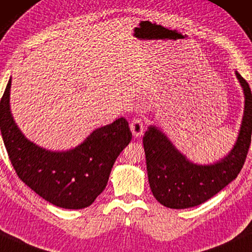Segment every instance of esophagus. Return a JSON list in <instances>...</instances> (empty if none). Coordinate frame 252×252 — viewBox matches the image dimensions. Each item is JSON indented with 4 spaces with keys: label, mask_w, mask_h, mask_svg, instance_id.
Here are the masks:
<instances>
[{
    "label": "esophagus",
    "mask_w": 252,
    "mask_h": 252,
    "mask_svg": "<svg viewBox=\"0 0 252 252\" xmlns=\"http://www.w3.org/2000/svg\"><path fill=\"white\" fill-rule=\"evenodd\" d=\"M130 129H131V131H132L133 136L140 137L141 134H142V132H144V129H145L144 121H142V120L139 119V118L131 120Z\"/></svg>",
    "instance_id": "esophagus-1"
}]
</instances>
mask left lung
<instances>
[{"label": "left lung", "instance_id": "8db88e82", "mask_svg": "<svg viewBox=\"0 0 252 252\" xmlns=\"http://www.w3.org/2000/svg\"><path fill=\"white\" fill-rule=\"evenodd\" d=\"M246 96L245 115L238 140L220 162L210 165L190 163L155 126L144 136L149 186L156 200L165 207H194L215 196L238 176L251 144L252 94L249 84L236 72Z\"/></svg>", "mask_w": 252, "mask_h": 252}]
</instances>
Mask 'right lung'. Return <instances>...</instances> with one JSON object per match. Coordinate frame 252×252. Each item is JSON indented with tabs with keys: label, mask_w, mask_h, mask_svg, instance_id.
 I'll list each match as a JSON object with an SVG mask.
<instances>
[{
	"label": "right lung",
	"mask_w": 252,
	"mask_h": 252,
	"mask_svg": "<svg viewBox=\"0 0 252 252\" xmlns=\"http://www.w3.org/2000/svg\"><path fill=\"white\" fill-rule=\"evenodd\" d=\"M11 79L0 100V129L7 155L25 185L51 204L66 209L88 207L103 192L115 159L132 138L120 118L99 127L72 150L53 153L24 137L10 112Z\"/></svg>",
	"instance_id": "1"
}]
</instances>
